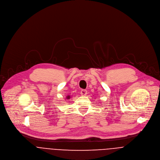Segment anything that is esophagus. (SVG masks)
Returning a JSON list of instances; mask_svg holds the SVG:
<instances>
[{
	"instance_id": "esophagus-1",
	"label": "esophagus",
	"mask_w": 160,
	"mask_h": 160,
	"mask_svg": "<svg viewBox=\"0 0 160 160\" xmlns=\"http://www.w3.org/2000/svg\"><path fill=\"white\" fill-rule=\"evenodd\" d=\"M80 94L82 96H86L88 94V91L86 89H82L80 91Z\"/></svg>"
}]
</instances>
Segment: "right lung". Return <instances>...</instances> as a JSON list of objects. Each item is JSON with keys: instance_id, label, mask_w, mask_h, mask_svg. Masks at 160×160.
Wrapping results in <instances>:
<instances>
[{"instance_id": "obj_1", "label": "right lung", "mask_w": 160, "mask_h": 160, "mask_svg": "<svg viewBox=\"0 0 160 160\" xmlns=\"http://www.w3.org/2000/svg\"><path fill=\"white\" fill-rule=\"evenodd\" d=\"M69 97H70L69 96H68V98H68V99H69Z\"/></svg>"}]
</instances>
